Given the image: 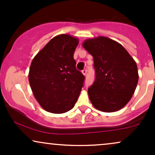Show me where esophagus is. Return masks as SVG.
Listing matches in <instances>:
<instances>
[{"instance_id":"esophagus-1","label":"esophagus","mask_w":155,"mask_h":155,"mask_svg":"<svg viewBox=\"0 0 155 155\" xmlns=\"http://www.w3.org/2000/svg\"><path fill=\"white\" fill-rule=\"evenodd\" d=\"M81 72H82V74H83V75L86 76V75H87V69H84Z\"/></svg>"}]
</instances>
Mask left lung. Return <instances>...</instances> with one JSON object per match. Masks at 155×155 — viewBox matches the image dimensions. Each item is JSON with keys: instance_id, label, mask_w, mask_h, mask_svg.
<instances>
[{"instance_id": "8db88e82", "label": "left lung", "mask_w": 155, "mask_h": 155, "mask_svg": "<svg viewBox=\"0 0 155 155\" xmlns=\"http://www.w3.org/2000/svg\"><path fill=\"white\" fill-rule=\"evenodd\" d=\"M82 46L94 58L96 79L88 89L91 104L104 112L122 109L138 83L135 61L122 45L107 37L87 39Z\"/></svg>"}]
</instances>
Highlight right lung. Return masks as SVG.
<instances>
[{"mask_svg":"<svg viewBox=\"0 0 155 155\" xmlns=\"http://www.w3.org/2000/svg\"><path fill=\"white\" fill-rule=\"evenodd\" d=\"M79 39L68 34L53 38L37 54L28 73L30 86L44 110L62 114L75 105L85 77L76 68L74 54Z\"/></svg>","mask_w":155,"mask_h":155,"instance_id":"1","label":"right lung"}]
</instances>
